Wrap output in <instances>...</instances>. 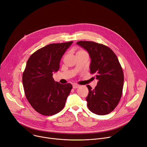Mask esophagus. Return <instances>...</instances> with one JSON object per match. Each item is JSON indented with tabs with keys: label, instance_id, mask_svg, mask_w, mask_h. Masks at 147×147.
I'll use <instances>...</instances> for the list:
<instances>
[{
	"label": "esophagus",
	"instance_id": "1",
	"mask_svg": "<svg viewBox=\"0 0 147 147\" xmlns=\"http://www.w3.org/2000/svg\"><path fill=\"white\" fill-rule=\"evenodd\" d=\"M79 87H80V85L77 84H73V87L74 88V89H77V88Z\"/></svg>",
	"mask_w": 147,
	"mask_h": 147
}]
</instances>
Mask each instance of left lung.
<instances>
[{
    "mask_svg": "<svg viewBox=\"0 0 147 147\" xmlns=\"http://www.w3.org/2000/svg\"><path fill=\"white\" fill-rule=\"evenodd\" d=\"M88 52L91 58L90 70L98 80L94 89L87 85V107L93 113L105 115L119 103L122 94L123 73L116 54L110 48L93 41L77 42Z\"/></svg>",
    "mask_w": 147,
    "mask_h": 147,
    "instance_id": "8db88e82",
    "label": "left lung"
}]
</instances>
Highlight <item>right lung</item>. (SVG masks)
<instances>
[{"label":"right lung","instance_id":"right-lung-1","mask_svg":"<svg viewBox=\"0 0 147 147\" xmlns=\"http://www.w3.org/2000/svg\"><path fill=\"white\" fill-rule=\"evenodd\" d=\"M73 41L51 44L29 58L22 75L25 94L29 103L39 113L51 116L60 112L72 89L70 83L55 82L53 73L60 68L61 57Z\"/></svg>","mask_w":147,"mask_h":147}]
</instances>
